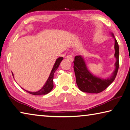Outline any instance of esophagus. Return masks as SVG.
Listing matches in <instances>:
<instances>
[{"label":"esophagus","mask_w":130,"mask_h":130,"mask_svg":"<svg viewBox=\"0 0 130 130\" xmlns=\"http://www.w3.org/2000/svg\"><path fill=\"white\" fill-rule=\"evenodd\" d=\"M66 58L69 59V60L70 61H73V56H72V55H71V54L68 55L66 56Z\"/></svg>","instance_id":"esophagus-1"}]
</instances>
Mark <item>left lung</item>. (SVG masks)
Masks as SVG:
<instances>
[{
    "label": "left lung",
    "mask_w": 130,
    "mask_h": 130,
    "mask_svg": "<svg viewBox=\"0 0 130 130\" xmlns=\"http://www.w3.org/2000/svg\"><path fill=\"white\" fill-rule=\"evenodd\" d=\"M115 56L116 58L115 70L110 78L101 79L92 75L89 71L84 59L80 55L76 56L74 60V69L76 82L78 88L83 92L99 93L107 89L113 82L118 73L119 67V48L118 41L115 39Z\"/></svg>",
    "instance_id": "1"
}]
</instances>
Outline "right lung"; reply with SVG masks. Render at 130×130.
I'll use <instances>...</instances> for the list:
<instances>
[{
  "mask_svg": "<svg viewBox=\"0 0 130 130\" xmlns=\"http://www.w3.org/2000/svg\"><path fill=\"white\" fill-rule=\"evenodd\" d=\"M63 59V57H60L56 59V62H55L54 67H53V69L52 70V71H51L50 75L49 76L47 81L46 82L45 85H44L43 88H42L41 90H40L38 91H36V92H30V91H28L25 90L27 91V93H30V94L35 95H44V94H48V93H50V91L52 90L53 88H54V82H53V79H54V73L55 71L57 69V68L59 67V65H60V63L61 61H62ZM12 76H13V74H12Z\"/></svg>",
  "mask_w": 130,
  "mask_h": 130,
  "instance_id": "1",
  "label": "right lung"
}]
</instances>
